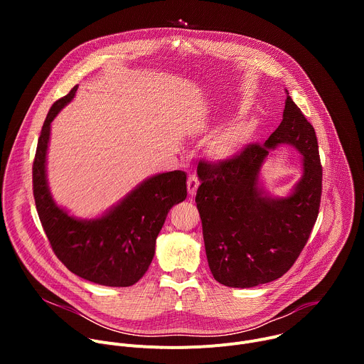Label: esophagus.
I'll list each match as a JSON object with an SVG mask.
<instances>
[{"mask_svg": "<svg viewBox=\"0 0 364 364\" xmlns=\"http://www.w3.org/2000/svg\"><path fill=\"white\" fill-rule=\"evenodd\" d=\"M198 184H200V181H198V178H197L196 174H193V176L188 177V180H187V188H188V194H190V196H194V194L197 193Z\"/></svg>", "mask_w": 364, "mask_h": 364, "instance_id": "obj_1", "label": "esophagus"}]
</instances>
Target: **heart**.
<instances>
[{"mask_svg": "<svg viewBox=\"0 0 364 364\" xmlns=\"http://www.w3.org/2000/svg\"><path fill=\"white\" fill-rule=\"evenodd\" d=\"M255 134V124L250 121L233 124L216 132L210 142L209 151L218 160H230L237 157L249 145Z\"/></svg>", "mask_w": 364, "mask_h": 364, "instance_id": "heart-1", "label": "heart"}]
</instances>
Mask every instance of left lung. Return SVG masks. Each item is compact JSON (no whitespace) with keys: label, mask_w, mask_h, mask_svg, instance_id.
<instances>
[{"label":"left lung","mask_w":364,"mask_h":364,"mask_svg":"<svg viewBox=\"0 0 364 364\" xmlns=\"http://www.w3.org/2000/svg\"><path fill=\"white\" fill-rule=\"evenodd\" d=\"M282 143L303 155V177L287 198H272L258 174L269 152ZM197 174L196 203L215 279L252 288L288 272L316 225L323 183L316 131L291 96L282 122L264 145L250 144L226 161H200Z\"/></svg>","instance_id":"8db88e82"}]
</instances>
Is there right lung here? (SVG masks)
I'll use <instances>...</instances> for the list:
<instances>
[{"mask_svg": "<svg viewBox=\"0 0 364 364\" xmlns=\"http://www.w3.org/2000/svg\"><path fill=\"white\" fill-rule=\"evenodd\" d=\"M76 90L77 86L53 103L40 132L33 163L37 213L51 249L70 272L99 285L131 287L151 265L170 209L186 200L187 176L180 170L155 174L96 219L70 216L51 197L46 159L51 122Z\"/></svg>", "mask_w": 364, "mask_h": 364, "instance_id": "obj_1", "label": "right lung"}]
</instances>
